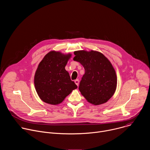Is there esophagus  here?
Masks as SVG:
<instances>
[{"label": "esophagus", "mask_w": 150, "mask_h": 150, "mask_svg": "<svg viewBox=\"0 0 150 150\" xmlns=\"http://www.w3.org/2000/svg\"><path fill=\"white\" fill-rule=\"evenodd\" d=\"M75 83H76V85H77V86H78V85H79V79L75 80Z\"/></svg>", "instance_id": "obj_1"}]
</instances>
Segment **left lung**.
Here are the masks:
<instances>
[{"label":"left lung","instance_id":"obj_1","mask_svg":"<svg viewBox=\"0 0 150 150\" xmlns=\"http://www.w3.org/2000/svg\"><path fill=\"white\" fill-rule=\"evenodd\" d=\"M74 60L85 69L79 90L90 103L100 105L108 101L114 94L117 77L112 63L102 53L91 50L76 51Z\"/></svg>","mask_w":150,"mask_h":150}]
</instances>
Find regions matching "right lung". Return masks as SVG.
<instances>
[{
    "label": "right lung",
    "mask_w": 150,
    "mask_h": 150,
    "mask_svg": "<svg viewBox=\"0 0 150 150\" xmlns=\"http://www.w3.org/2000/svg\"><path fill=\"white\" fill-rule=\"evenodd\" d=\"M71 57V54L52 51L39 63L34 76V85L39 97L44 102L53 105L60 104L77 88L65 70Z\"/></svg>",
    "instance_id": "right-lung-1"
}]
</instances>
